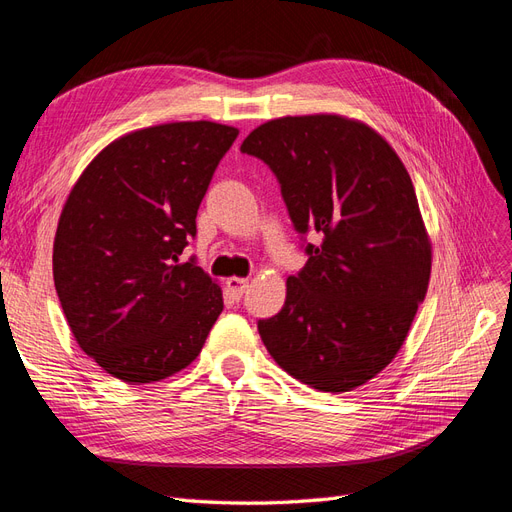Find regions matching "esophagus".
I'll return each mask as SVG.
<instances>
[{
  "label": "esophagus",
  "instance_id": "34e87169",
  "mask_svg": "<svg viewBox=\"0 0 512 512\" xmlns=\"http://www.w3.org/2000/svg\"><path fill=\"white\" fill-rule=\"evenodd\" d=\"M247 284H250V280H245V277H237V275L228 277V280H226V288H228V292H230V297H232V299H241L245 288H247Z\"/></svg>",
  "mask_w": 512,
  "mask_h": 512
}]
</instances>
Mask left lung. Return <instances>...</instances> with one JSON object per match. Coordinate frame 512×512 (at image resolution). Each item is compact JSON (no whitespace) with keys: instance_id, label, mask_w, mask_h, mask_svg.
<instances>
[{"instance_id":"left-lung-1","label":"left lung","mask_w":512,"mask_h":512,"mask_svg":"<svg viewBox=\"0 0 512 512\" xmlns=\"http://www.w3.org/2000/svg\"><path fill=\"white\" fill-rule=\"evenodd\" d=\"M282 185L307 265L286 280L282 312L258 322L269 354L324 393L356 389L404 346L431 275V241L412 179L359 119L318 113L262 123L241 145Z\"/></svg>"}]
</instances>
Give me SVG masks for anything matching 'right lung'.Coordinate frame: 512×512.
I'll return each instance as SVG.
<instances>
[{"mask_svg":"<svg viewBox=\"0 0 512 512\" xmlns=\"http://www.w3.org/2000/svg\"><path fill=\"white\" fill-rule=\"evenodd\" d=\"M237 136L215 121L134 130L106 145L68 194L55 290L76 344L121 382H160L188 367L222 314V288L181 254Z\"/></svg>","mask_w":512,"mask_h":512,"instance_id":"add662e5","label":"right lung"}]
</instances>
